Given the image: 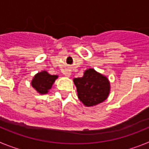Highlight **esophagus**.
<instances>
[{"label": "esophagus", "instance_id": "esophagus-1", "mask_svg": "<svg viewBox=\"0 0 149 149\" xmlns=\"http://www.w3.org/2000/svg\"><path fill=\"white\" fill-rule=\"evenodd\" d=\"M63 74H64L65 77H70V75H71L70 72H68V71H65V72H63Z\"/></svg>", "mask_w": 149, "mask_h": 149}]
</instances>
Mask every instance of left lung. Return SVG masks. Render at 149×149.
Masks as SVG:
<instances>
[{"mask_svg":"<svg viewBox=\"0 0 149 149\" xmlns=\"http://www.w3.org/2000/svg\"><path fill=\"white\" fill-rule=\"evenodd\" d=\"M80 101L86 107H93L103 102L110 93V85L107 77L89 68L82 77L73 80Z\"/></svg>","mask_w":149,"mask_h":149,"instance_id":"1","label":"left lung"}]
</instances>
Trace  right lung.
<instances>
[{
	"mask_svg": "<svg viewBox=\"0 0 149 149\" xmlns=\"http://www.w3.org/2000/svg\"><path fill=\"white\" fill-rule=\"evenodd\" d=\"M57 77H58L57 75H51L46 71H42L34 76L31 84L33 87L39 94H46L52 87V85Z\"/></svg>",
	"mask_w": 149,
	"mask_h": 149,
	"instance_id": "obj_1",
	"label": "right lung"
}]
</instances>
